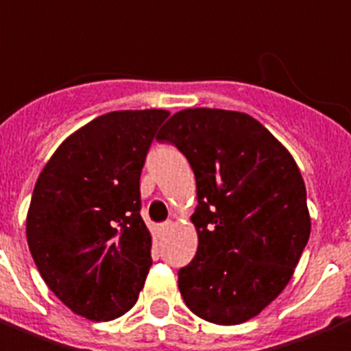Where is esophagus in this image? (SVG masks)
I'll return each instance as SVG.
<instances>
[{"mask_svg":"<svg viewBox=\"0 0 351 351\" xmlns=\"http://www.w3.org/2000/svg\"><path fill=\"white\" fill-rule=\"evenodd\" d=\"M171 227H173V225H171V223H169V221H167V223H160V225L156 227V234H158V236H163Z\"/></svg>","mask_w":351,"mask_h":351,"instance_id":"obj_1","label":"esophagus"}]
</instances>
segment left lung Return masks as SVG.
I'll return each instance as SVG.
<instances>
[{"label": "left lung", "mask_w": 351, "mask_h": 351, "mask_svg": "<svg viewBox=\"0 0 351 351\" xmlns=\"http://www.w3.org/2000/svg\"><path fill=\"white\" fill-rule=\"evenodd\" d=\"M156 139L173 143L195 175L199 247L178 271L186 305L219 326L255 318L290 282L311 236L298 163L241 111L188 108Z\"/></svg>", "instance_id": "obj_1"}]
</instances>
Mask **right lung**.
Wrapping results in <instances>:
<instances>
[{"instance_id": "obj_1", "label": "right lung", "mask_w": 351, "mask_h": 351, "mask_svg": "<svg viewBox=\"0 0 351 351\" xmlns=\"http://www.w3.org/2000/svg\"><path fill=\"white\" fill-rule=\"evenodd\" d=\"M167 110L111 111L64 139L31 197L25 236L51 292L72 313L115 320L136 305L152 266L139 176Z\"/></svg>"}]
</instances>
